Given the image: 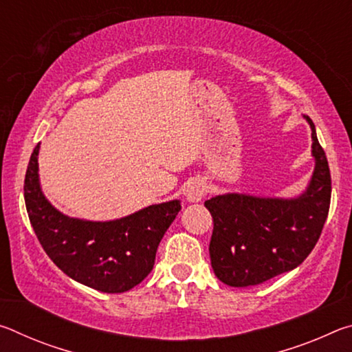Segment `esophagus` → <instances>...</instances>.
Wrapping results in <instances>:
<instances>
[{"instance_id": "1", "label": "esophagus", "mask_w": 352, "mask_h": 352, "mask_svg": "<svg viewBox=\"0 0 352 352\" xmlns=\"http://www.w3.org/2000/svg\"><path fill=\"white\" fill-rule=\"evenodd\" d=\"M205 192H206L205 183L204 180H200V178H195V180L189 182L183 190L184 197H186L188 201H200L205 197Z\"/></svg>"}]
</instances>
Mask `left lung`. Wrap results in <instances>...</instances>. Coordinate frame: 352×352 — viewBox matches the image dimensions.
<instances>
[{
    "instance_id": "obj_1",
    "label": "left lung",
    "mask_w": 352,
    "mask_h": 352,
    "mask_svg": "<svg viewBox=\"0 0 352 352\" xmlns=\"http://www.w3.org/2000/svg\"><path fill=\"white\" fill-rule=\"evenodd\" d=\"M311 182L295 199L223 194L205 201L214 230L211 265L220 281L231 287L258 285L296 269L318 242L331 205V172L311 118Z\"/></svg>"
}]
</instances>
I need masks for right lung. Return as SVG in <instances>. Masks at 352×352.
Masks as SVG:
<instances>
[{"label":"right lung","instance_id":"1","mask_svg":"<svg viewBox=\"0 0 352 352\" xmlns=\"http://www.w3.org/2000/svg\"><path fill=\"white\" fill-rule=\"evenodd\" d=\"M35 146L25 178L29 220L41 247L65 275L105 294L133 289L152 272L163 236L180 200L151 205L122 219L93 222L57 211L41 192Z\"/></svg>","mask_w":352,"mask_h":352}]
</instances>
